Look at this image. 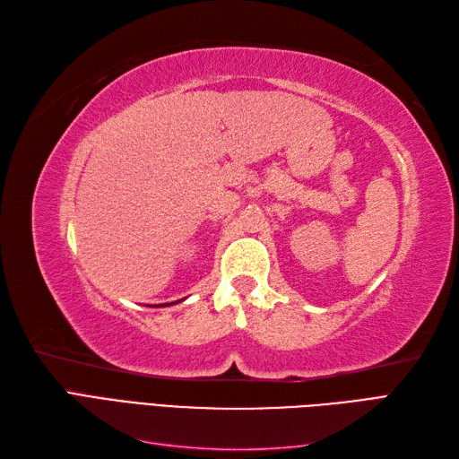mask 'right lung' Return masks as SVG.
I'll use <instances>...</instances> for the list:
<instances>
[{
    "mask_svg": "<svg viewBox=\"0 0 459 459\" xmlns=\"http://www.w3.org/2000/svg\"><path fill=\"white\" fill-rule=\"evenodd\" d=\"M170 304H172V302H169V304H162V307H170Z\"/></svg>",
    "mask_w": 459,
    "mask_h": 459,
    "instance_id": "add662e5",
    "label": "right lung"
}]
</instances>
